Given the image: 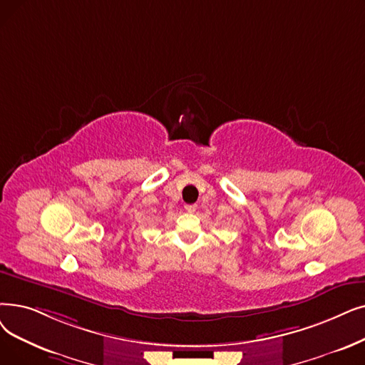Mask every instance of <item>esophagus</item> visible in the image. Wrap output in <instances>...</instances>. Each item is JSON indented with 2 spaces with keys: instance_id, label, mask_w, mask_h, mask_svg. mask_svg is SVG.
<instances>
[{
  "instance_id": "obj_1",
  "label": "esophagus",
  "mask_w": 365,
  "mask_h": 365,
  "mask_svg": "<svg viewBox=\"0 0 365 365\" xmlns=\"http://www.w3.org/2000/svg\"><path fill=\"white\" fill-rule=\"evenodd\" d=\"M198 205L197 204H185V210L189 213H194L197 210Z\"/></svg>"
}]
</instances>
